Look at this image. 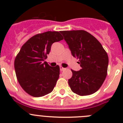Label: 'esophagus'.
<instances>
[{
	"label": "esophagus",
	"instance_id": "1",
	"mask_svg": "<svg viewBox=\"0 0 123 123\" xmlns=\"http://www.w3.org/2000/svg\"><path fill=\"white\" fill-rule=\"evenodd\" d=\"M65 69V68H64L63 67H62V66H60V71H63Z\"/></svg>",
	"mask_w": 123,
	"mask_h": 123
}]
</instances>
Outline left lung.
Listing matches in <instances>:
<instances>
[{"mask_svg": "<svg viewBox=\"0 0 123 123\" xmlns=\"http://www.w3.org/2000/svg\"><path fill=\"white\" fill-rule=\"evenodd\" d=\"M73 56L79 59L81 69H71L68 79L71 91L79 95H88L98 91L107 74L108 56L102 44L84 30L61 31Z\"/></svg>", "mask_w": 123, "mask_h": 123, "instance_id": "left-lung-1", "label": "left lung"}]
</instances>
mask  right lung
<instances>
[{
    "label": "right lung",
    "mask_w": 123,
    "mask_h": 123,
    "mask_svg": "<svg viewBox=\"0 0 123 123\" xmlns=\"http://www.w3.org/2000/svg\"><path fill=\"white\" fill-rule=\"evenodd\" d=\"M58 31H47L31 37L15 60V73L23 89L30 95L40 97L50 93L59 78L60 67H50L46 62L53 43L62 40Z\"/></svg>",
    "instance_id": "add662e5"
}]
</instances>
